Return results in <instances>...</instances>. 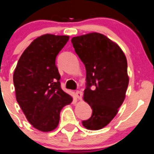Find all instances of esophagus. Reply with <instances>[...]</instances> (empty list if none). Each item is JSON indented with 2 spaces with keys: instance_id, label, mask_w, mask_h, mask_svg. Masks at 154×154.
<instances>
[{
  "instance_id": "esophagus-1",
  "label": "esophagus",
  "mask_w": 154,
  "mask_h": 154,
  "mask_svg": "<svg viewBox=\"0 0 154 154\" xmlns=\"http://www.w3.org/2000/svg\"><path fill=\"white\" fill-rule=\"evenodd\" d=\"M75 97L78 98V99H82V92L81 91H79V90L75 91Z\"/></svg>"
}]
</instances>
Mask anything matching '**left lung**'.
Returning a JSON list of instances; mask_svg holds the SVG:
<instances>
[{
  "mask_svg": "<svg viewBox=\"0 0 154 154\" xmlns=\"http://www.w3.org/2000/svg\"><path fill=\"white\" fill-rule=\"evenodd\" d=\"M75 52L86 69L84 100L92 109L85 128L99 130L115 118L129 83L128 63L121 48L105 35L91 33L72 39Z\"/></svg>",
  "mask_w": 154,
  "mask_h": 154,
  "instance_id": "left-lung-1",
  "label": "left lung"
}]
</instances>
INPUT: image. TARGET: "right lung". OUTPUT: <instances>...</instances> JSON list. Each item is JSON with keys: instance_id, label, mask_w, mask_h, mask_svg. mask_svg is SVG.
Here are the masks:
<instances>
[{"instance_id": "add662e5", "label": "right lung", "mask_w": 154, "mask_h": 154, "mask_svg": "<svg viewBox=\"0 0 154 154\" xmlns=\"http://www.w3.org/2000/svg\"><path fill=\"white\" fill-rule=\"evenodd\" d=\"M69 38L53 34L36 38L21 55L14 73L17 101L28 121L41 131L54 130L62 108L72 101L62 89L56 66Z\"/></svg>"}]
</instances>
